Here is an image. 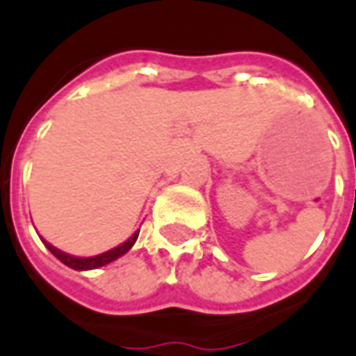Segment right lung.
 <instances>
[{
  "instance_id": "right-lung-1",
  "label": "right lung",
  "mask_w": 356,
  "mask_h": 356,
  "mask_svg": "<svg viewBox=\"0 0 356 356\" xmlns=\"http://www.w3.org/2000/svg\"><path fill=\"white\" fill-rule=\"evenodd\" d=\"M137 236H139V231L133 232L129 238L125 240V242H122V244H118L116 248H112L108 252H102V254L99 255H91V257H78V255L66 254L63 250H58V248H55L53 244H49L45 238H42V242L45 244V248L49 250L51 254L57 257L58 261L65 263L66 267L74 268V270H91V268L104 267V265H108V263L116 261L118 257H122V255L127 254V252L131 250L133 244L137 242Z\"/></svg>"
}]
</instances>
